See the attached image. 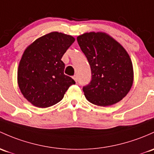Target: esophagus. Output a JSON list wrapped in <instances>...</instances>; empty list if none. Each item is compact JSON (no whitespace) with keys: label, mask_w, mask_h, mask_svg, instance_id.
Returning <instances> with one entry per match:
<instances>
[{"label":"esophagus","mask_w":154,"mask_h":154,"mask_svg":"<svg viewBox=\"0 0 154 154\" xmlns=\"http://www.w3.org/2000/svg\"><path fill=\"white\" fill-rule=\"evenodd\" d=\"M72 78H73V79H74V80L75 81V82H78V76H77L76 75H74V76L72 77Z\"/></svg>","instance_id":"34e87169"}]
</instances>
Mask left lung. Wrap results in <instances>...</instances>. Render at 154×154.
Returning <instances> with one entry per match:
<instances>
[{
    "label": "left lung",
    "mask_w": 154,
    "mask_h": 154,
    "mask_svg": "<svg viewBox=\"0 0 154 154\" xmlns=\"http://www.w3.org/2000/svg\"><path fill=\"white\" fill-rule=\"evenodd\" d=\"M90 65L92 79L83 91L90 103L113 105L128 93L134 81L133 65L124 48L103 32L85 33L77 37Z\"/></svg>",
    "instance_id": "8db88e82"
}]
</instances>
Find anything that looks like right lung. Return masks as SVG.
<instances>
[{
  "mask_svg": "<svg viewBox=\"0 0 154 154\" xmlns=\"http://www.w3.org/2000/svg\"><path fill=\"white\" fill-rule=\"evenodd\" d=\"M72 36L57 31L38 38L24 51L17 70L23 96L35 106L46 108L62 100L75 82L64 75L62 58L74 42Z\"/></svg>",
  "mask_w": 154,
  "mask_h": 154,
  "instance_id": "right-lung-1",
  "label": "right lung"
}]
</instances>
